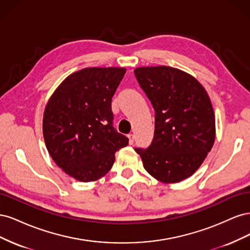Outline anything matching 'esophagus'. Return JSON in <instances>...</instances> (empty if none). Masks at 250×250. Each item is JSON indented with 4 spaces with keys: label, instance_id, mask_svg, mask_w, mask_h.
Here are the masks:
<instances>
[{
    "label": "esophagus",
    "instance_id": "34e87169",
    "mask_svg": "<svg viewBox=\"0 0 250 250\" xmlns=\"http://www.w3.org/2000/svg\"><path fill=\"white\" fill-rule=\"evenodd\" d=\"M128 139H129V144H130V145H132L133 141H134V135L132 133H129V134H128Z\"/></svg>",
    "mask_w": 250,
    "mask_h": 250
}]
</instances>
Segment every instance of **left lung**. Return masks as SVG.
Here are the masks:
<instances>
[{"label": "left lung", "instance_id": "8db88e82", "mask_svg": "<svg viewBox=\"0 0 250 250\" xmlns=\"http://www.w3.org/2000/svg\"><path fill=\"white\" fill-rule=\"evenodd\" d=\"M134 75L155 111L152 143L134 150L151 176L165 184L179 183L193 175L214 145L209 97L193 76L175 67H137Z\"/></svg>", "mask_w": 250, "mask_h": 250}]
</instances>
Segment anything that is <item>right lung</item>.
Segmentation results:
<instances>
[{
	"label": "right lung",
	"instance_id": "right-lung-1",
	"mask_svg": "<svg viewBox=\"0 0 250 250\" xmlns=\"http://www.w3.org/2000/svg\"><path fill=\"white\" fill-rule=\"evenodd\" d=\"M124 67H86L67 76L44 108L42 133L53 161L87 183L104 176L128 138L112 126L111 98Z\"/></svg>",
	"mask_w": 250,
	"mask_h": 250
}]
</instances>
